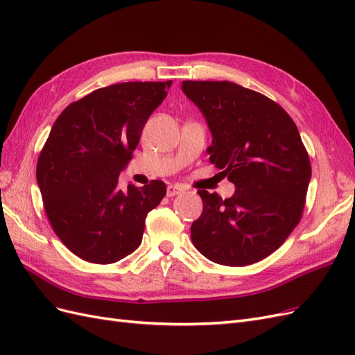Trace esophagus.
<instances>
[{"instance_id":"obj_1","label":"esophagus","mask_w":355,"mask_h":355,"mask_svg":"<svg viewBox=\"0 0 355 355\" xmlns=\"http://www.w3.org/2000/svg\"><path fill=\"white\" fill-rule=\"evenodd\" d=\"M180 192H182V188L178 187V185H168V187H167V197L179 196Z\"/></svg>"}]
</instances>
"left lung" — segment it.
<instances>
[{
	"mask_svg": "<svg viewBox=\"0 0 355 355\" xmlns=\"http://www.w3.org/2000/svg\"><path fill=\"white\" fill-rule=\"evenodd\" d=\"M213 136L210 163L235 185L231 198L200 189L191 240L214 263L245 266L280 247L302 219L311 163L295 121L262 93L230 81H184Z\"/></svg>",
	"mask_w": 355,
	"mask_h": 355,
	"instance_id": "1",
	"label": "left lung"
}]
</instances>
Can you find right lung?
Masks as SVG:
<instances>
[{
    "instance_id": "obj_1",
    "label": "right lung",
    "mask_w": 355,
    "mask_h": 355,
    "mask_svg": "<svg viewBox=\"0 0 355 355\" xmlns=\"http://www.w3.org/2000/svg\"><path fill=\"white\" fill-rule=\"evenodd\" d=\"M171 81L102 87L68 105L51 127L37 163V180L53 231L92 263H114L142 243L146 214L166 184L118 187L149 115Z\"/></svg>"
}]
</instances>
